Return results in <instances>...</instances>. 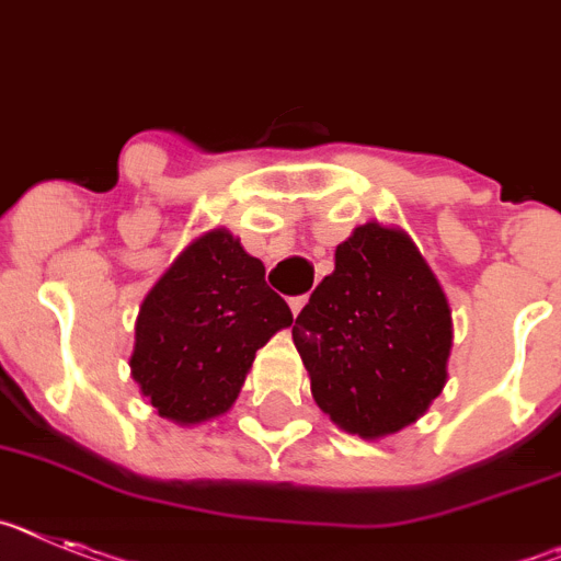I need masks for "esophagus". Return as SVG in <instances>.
I'll list each match as a JSON object with an SVG mask.
<instances>
[{
	"mask_svg": "<svg viewBox=\"0 0 561 561\" xmlns=\"http://www.w3.org/2000/svg\"><path fill=\"white\" fill-rule=\"evenodd\" d=\"M305 305H308V296H294V299H290V310H294V316H299V310L305 308Z\"/></svg>",
	"mask_w": 561,
	"mask_h": 561,
	"instance_id": "obj_1",
	"label": "esophagus"
}]
</instances>
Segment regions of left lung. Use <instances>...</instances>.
Returning a JSON list of instances; mask_svg holds the SVG:
<instances>
[{"mask_svg": "<svg viewBox=\"0 0 561 561\" xmlns=\"http://www.w3.org/2000/svg\"><path fill=\"white\" fill-rule=\"evenodd\" d=\"M294 341L316 403L353 435L383 437L440 396L451 310L407 233L367 222L335 248Z\"/></svg>", "mask_w": 561, "mask_h": 561, "instance_id": "left-lung-1", "label": "left lung"}]
</instances>
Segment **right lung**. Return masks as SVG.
I'll list each match as a JSON object with an SVG mask.
<instances>
[{"mask_svg": "<svg viewBox=\"0 0 561 561\" xmlns=\"http://www.w3.org/2000/svg\"><path fill=\"white\" fill-rule=\"evenodd\" d=\"M290 321L265 265L214 228L144 299L129 367L158 415L183 426L208 421L237 401L256 350Z\"/></svg>", "mask_w": 561, "mask_h": 561, "instance_id": "right-lung-1", "label": "right lung"}]
</instances>
